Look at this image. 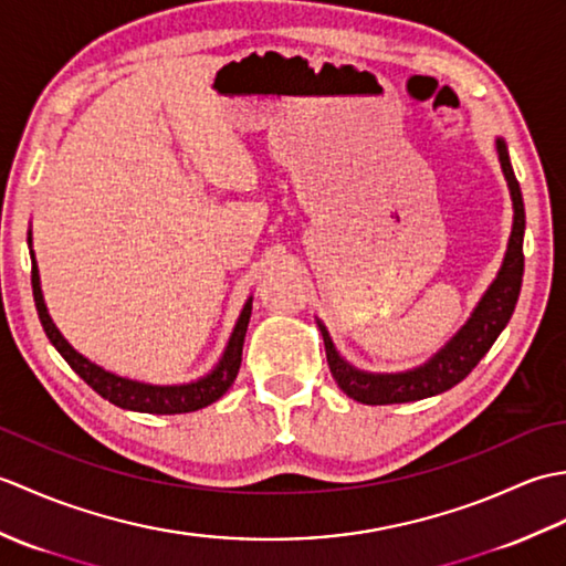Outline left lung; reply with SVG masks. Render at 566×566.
<instances>
[{
    "label": "left lung",
    "instance_id": "8db88e82",
    "mask_svg": "<svg viewBox=\"0 0 566 566\" xmlns=\"http://www.w3.org/2000/svg\"><path fill=\"white\" fill-rule=\"evenodd\" d=\"M496 146H499L503 175L509 179L513 209H515L509 252H506V260H503V268L496 276V282L491 284L486 296L479 302L474 316L469 318L467 326L457 333L448 345H444V350H440L436 357H432L428 365L418 367L413 371H406V375H365V371L353 369L350 365L343 363L338 353H335V347L328 338V331L318 326L323 333V343H326V359H328L331 375L335 381H338V387L350 396V399L367 406H387V403L428 399V396L448 391L479 365V359L489 353V347L496 343L501 331L506 328V323L511 321L515 311V304H518L521 284H523L525 207H523L521 185L518 179H515L513 165L509 158L506 143L499 140Z\"/></svg>",
    "mask_w": 566,
    "mask_h": 566
}]
</instances>
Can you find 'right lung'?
<instances>
[{"label":"right lung","instance_id":"1","mask_svg":"<svg viewBox=\"0 0 566 566\" xmlns=\"http://www.w3.org/2000/svg\"><path fill=\"white\" fill-rule=\"evenodd\" d=\"M31 284H33V302L35 311H39L41 326L48 335V340L55 345V350L65 357V363L75 369L90 387L97 391L102 399L118 408H128V411H140V413H160V416H172V413H191L199 411V408L219 401L221 396L231 387L233 379L238 377L240 359H243V343H245V331L250 321V302L245 304L243 314L238 318V326L231 335V343L226 347V355L209 377H203L195 384H182V387H150V384L122 379L116 375H109L102 367L92 365L77 355L72 347L65 343L63 335L57 333L53 326L51 316H48L43 294L39 286V270H35V260L31 264Z\"/></svg>","mask_w":566,"mask_h":566}]
</instances>
